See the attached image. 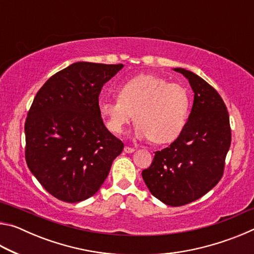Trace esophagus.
<instances>
[{"label":"esophagus","mask_w":254,"mask_h":254,"mask_svg":"<svg viewBox=\"0 0 254 254\" xmlns=\"http://www.w3.org/2000/svg\"><path fill=\"white\" fill-rule=\"evenodd\" d=\"M124 151H126L127 153H132L133 151H134V148L127 147V145H126V147H124Z\"/></svg>","instance_id":"34e87169"}]
</instances>
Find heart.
<instances>
[{
	"label": "heart",
	"instance_id": "1",
	"mask_svg": "<svg viewBox=\"0 0 254 254\" xmlns=\"http://www.w3.org/2000/svg\"><path fill=\"white\" fill-rule=\"evenodd\" d=\"M190 97L184 86L153 75H140L118 88L117 100H101L106 127L121 134L135 118V135L156 143L177 139L186 126Z\"/></svg>",
	"mask_w": 254,
	"mask_h": 254
}]
</instances>
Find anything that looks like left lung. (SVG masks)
Here are the masks:
<instances>
[{"instance_id": "1", "label": "left lung", "mask_w": 254, "mask_h": 254, "mask_svg": "<svg viewBox=\"0 0 254 254\" xmlns=\"http://www.w3.org/2000/svg\"><path fill=\"white\" fill-rule=\"evenodd\" d=\"M174 70L188 79L194 104L183 132L168 148L154 152L142 178L156 198L176 207L200 198L220 182L231 145V127L216 89L192 71Z\"/></svg>"}]
</instances>
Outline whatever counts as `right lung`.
I'll return each instance as SVG.
<instances>
[{"label":"right lung","instance_id":"obj_1","mask_svg":"<svg viewBox=\"0 0 254 254\" xmlns=\"http://www.w3.org/2000/svg\"><path fill=\"white\" fill-rule=\"evenodd\" d=\"M123 68L79 62L56 72L37 93L25 120V161L49 194L66 203L92 197L123 142L103 123L98 96Z\"/></svg>","mask_w":254,"mask_h":254}]
</instances>
